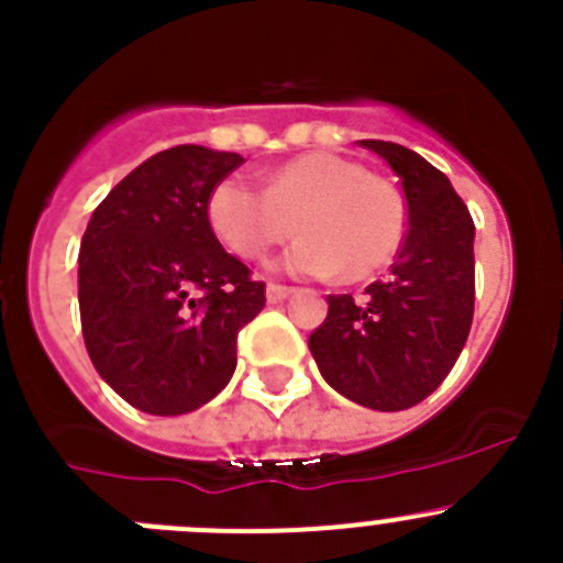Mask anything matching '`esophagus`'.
Instances as JSON below:
<instances>
[{
	"mask_svg": "<svg viewBox=\"0 0 563 563\" xmlns=\"http://www.w3.org/2000/svg\"><path fill=\"white\" fill-rule=\"evenodd\" d=\"M291 291L294 288L280 286V283H269V286H266V299H269V302H283Z\"/></svg>",
	"mask_w": 563,
	"mask_h": 563,
	"instance_id": "1",
	"label": "esophagus"
}]
</instances>
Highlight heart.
Returning a JSON list of instances; mask_svg holds the SVG:
<instances>
[{
	"mask_svg": "<svg viewBox=\"0 0 563 563\" xmlns=\"http://www.w3.org/2000/svg\"><path fill=\"white\" fill-rule=\"evenodd\" d=\"M280 269L297 277L366 280L391 264L406 239L400 194L361 163L308 152L266 177V188L228 175L208 197V224L233 255L261 261L294 233Z\"/></svg>",
	"mask_w": 563,
	"mask_h": 563,
	"instance_id": "1",
	"label": "heart"
}]
</instances>
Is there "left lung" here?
<instances>
[{
	"mask_svg": "<svg viewBox=\"0 0 563 563\" xmlns=\"http://www.w3.org/2000/svg\"><path fill=\"white\" fill-rule=\"evenodd\" d=\"M400 177L408 230L386 280L364 297L330 294L328 319L308 339L324 380L375 411H406L459 361L475 311V222L464 199L422 155L361 141Z\"/></svg>",
	"mask_w": 563,
	"mask_h": 563,
	"instance_id": "8db88e82",
	"label": "left lung"
}]
</instances>
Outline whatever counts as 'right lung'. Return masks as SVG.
<instances>
[{
    "label": "right lung",
    "mask_w": 563,
    "mask_h": 563,
    "mask_svg": "<svg viewBox=\"0 0 563 563\" xmlns=\"http://www.w3.org/2000/svg\"><path fill=\"white\" fill-rule=\"evenodd\" d=\"M244 157L208 146L163 150L93 210L80 244L86 350L122 400L155 417L197 411L230 383L239 330L266 286L224 252L208 197Z\"/></svg>",
    "instance_id": "1"
}]
</instances>
